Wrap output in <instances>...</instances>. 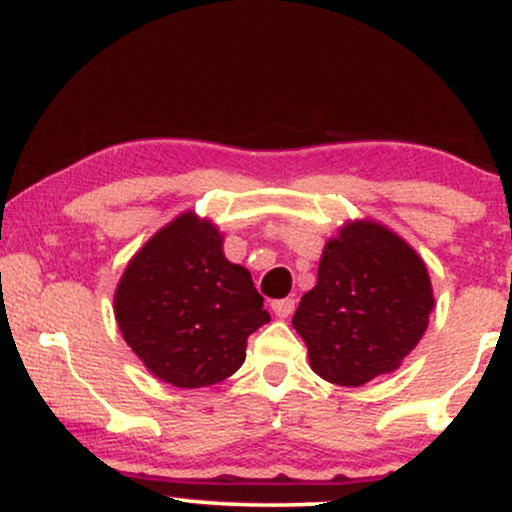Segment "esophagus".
Segmentation results:
<instances>
[{"label": "esophagus", "instance_id": "esophagus-1", "mask_svg": "<svg viewBox=\"0 0 512 512\" xmlns=\"http://www.w3.org/2000/svg\"><path fill=\"white\" fill-rule=\"evenodd\" d=\"M272 310L276 317H289L293 310H296V301H293V298H281V301L272 303Z\"/></svg>", "mask_w": 512, "mask_h": 512}]
</instances>
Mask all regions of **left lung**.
I'll list each match as a JSON object with an SVG mask.
<instances>
[{
  "instance_id": "obj_1",
  "label": "left lung",
  "mask_w": 512,
  "mask_h": 512,
  "mask_svg": "<svg viewBox=\"0 0 512 512\" xmlns=\"http://www.w3.org/2000/svg\"><path fill=\"white\" fill-rule=\"evenodd\" d=\"M431 310L424 260L390 228L354 221L322 250L317 284L298 303L293 327L320 378L358 387L399 368Z\"/></svg>"
}]
</instances>
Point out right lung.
<instances>
[{"label":"right lung","instance_id":"right-lung-1","mask_svg":"<svg viewBox=\"0 0 512 512\" xmlns=\"http://www.w3.org/2000/svg\"><path fill=\"white\" fill-rule=\"evenodd\" d=\"M223 236L185 211L127 264L115 291L122 337L146 368L175 387L221 383L243 366L248 337L269 322L264 298Z\"/></svg>","mask_w":512,"mask_h":512}]
</instances>
